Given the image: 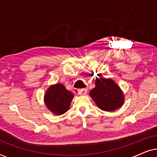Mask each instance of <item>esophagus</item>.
<instances>
[{
  "label": "esophagus",
  "mask_w": 157,
  "mask_h": 157,
  "mask_svg": "<svg viewBox=\"0 0 157 157\" xmlns=\"http://www.w3.org/2000/svg\"><path fill=\"white\" fill-rule=\"evenodd\" d=\"M78 94H80L81 96H84L87 93V89H79L78 91Z\"/></svg>",
  "instance_id": "esophagus-1"
}]
</instances>
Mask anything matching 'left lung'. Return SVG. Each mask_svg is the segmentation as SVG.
<instances>
[{
  "mask_svg": "<svg viewBox=\"0 0 157 157\" xmlns=\"http://www.w3.org/2000/svg\"><path fill=\"white\" fill-rule=\"evenodd\" d=\"M89 95L98 108L106 111L120 108L124 101L121 89L111 78H96L95 88L90 91Z\"/></svg>",
  "mask_w": 157,
  "mask_h": 157,
  "instance_id": "obj_1",
  "label": "left lung"
}]
</instances>
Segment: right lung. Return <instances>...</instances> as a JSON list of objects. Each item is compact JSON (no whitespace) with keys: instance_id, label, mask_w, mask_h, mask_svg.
I'll return each mask as SVG.
<instances>
[{"instance_id":"obj_1","label":"right lung","mask_w":157,"mask_h":157,"mask_svg":"<svg viewBox=\"0 0 157 157\" xmlns=\"http://www.w3.org/2000/svg\"><path fill=\"white\" fill-rule=\"evenodd\" d=\"M74 94L61 83L51 86L44 96V102L49 110L56 115H61L69 109Z\"/></svg>"}]
</instances>
